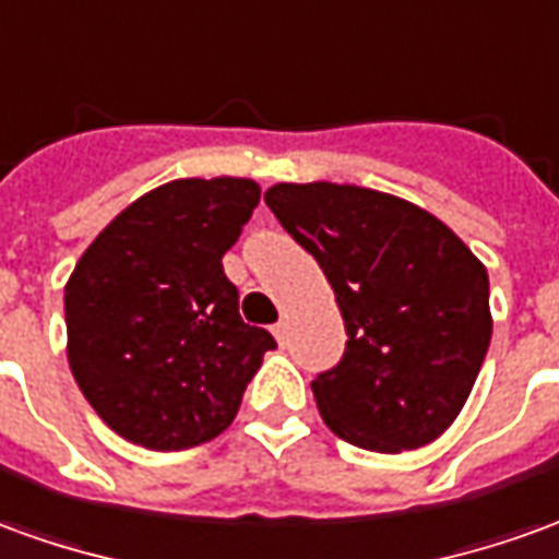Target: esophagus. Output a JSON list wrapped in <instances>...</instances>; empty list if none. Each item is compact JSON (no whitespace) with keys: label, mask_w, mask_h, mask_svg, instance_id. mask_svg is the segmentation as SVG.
Listing matches in <instances>:
<instances>
[{"label":"esophagus","mask_w":559,"mask_h":559,"mask_svg":"<svg viewBox=\"0 0 559 559\" xmlns=\"http://www.w3.org/2000/svg\"><path fill=\"white\" fill-rule=\"evenodd\" d=\"M272 333H275V338L284 345V338H287V320H278V323L272 326Z\"/></svg>","instance_id":"34e87169"}]
</instances>
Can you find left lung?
Returning a JSON list of instances; mask_svg holds the SVG:
<instances>
[{
    "label": "left lung",
    "mask_w": 559,
    "mask_h": 559,
    "mask_svg": "<svg viewBox=\"0 0 559 559\" xmlns=\"http://www.w3.org/2000/svg\"><path fill=\"white\" fill-rule=\"evenodd\" d=\"M266 205L318 260L345 318V357L311 381L323 424L378 454L436 442L493 333L481 260L436 214L369 187L275 185Z\"/></svg>",
    "instance_id": "left-lung-1"
}]
</instances>
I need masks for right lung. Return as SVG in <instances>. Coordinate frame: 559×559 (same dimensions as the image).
Instances as JSON below:
<instances>
[{
	"instance_id": "obj_1",
	"label": "right lung",
	"mask_w": 559,
	"mask_h": 559,
	"mask_svg": "<svg viewBox=\"0 0 559 559\" xmlns=\"http://www.w3.org/2000/svg\"><path fill=\"white\" fill-rule=\"evenodd\" d=\"M260 202L251 178H178L105 226L66 281V354L117 436L185 451L221 436L275 338L248 326L224 253Z\"/></svg>"
}]
</instances>
